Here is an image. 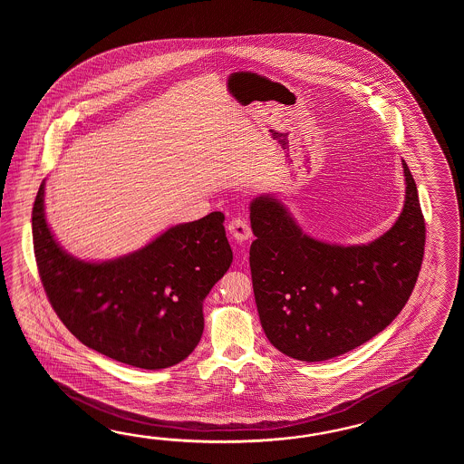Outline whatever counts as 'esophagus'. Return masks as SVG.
<instances>
[{"instance_id":"1","label":"esophagus","mask_w":464,"mask_h":464,"mask_svg":"<svg viewBox=\"0 0 464 464\" xmlns=\"http://www.w3.org/2000/svg\"><path fill=\"white\" fill-rule=\"evenodd\" d=\"M228 232H230V236L234 237V240L238 242V244L252 238V230H250V226H248V222L244 218H232L228 222Z\"/></svg>"}]
</instances>
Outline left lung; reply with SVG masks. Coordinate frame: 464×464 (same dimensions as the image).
Returning <instances> with one entry per match:
<instances>
[{
	"mask_svg": "<svg viewBox=\"0 0 464 464\" xmlns=\"http://www.w3.org/2000/svg\"><path fill=\"white\" fill-rule=\"evenodd\" d=\"M401 214L368 244L318 240L276 194L250 202V272L266 338L300 362L343 355L383 332L413 292L424 254V218L406 162Z\"/></svg>",
	"mask_w": 464,
	"mask_h": 464,
	"instance_id": "left-lung-1",
	"label": "left lung"
}]
</instances>
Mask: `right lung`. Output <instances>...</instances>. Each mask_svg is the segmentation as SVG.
<instances>
[{
  "label": "right lung",
  "instance_id": "obj_1",
  "mask_svg": "<svg viewBox=\"0 0 464 464\" xmlns=\"http://www.w3.org/2000/svg\"><path fill=\"white\" fill-rule=\"evenodd\" d=\"M44 184L33 208L41 282L82 345L126 365L160 370L186 360L204 332L202 304L232 264L224 214L178 224L111 260L66 252L46 222Z\"/></svg>",
  "mask_w": 464,
  "mask_h": 464
}]
</instances>
